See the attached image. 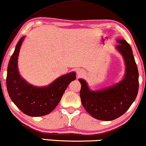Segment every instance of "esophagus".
Here are the masks:
<instances>
[{
	"label": "esophagus",
	"instance_id": "esophagus-1",
	"mask_svg": "<svg viewBox=\"0 0 146 146\" xmlns=\"http://www.w3.org/2000/svg\"><path fill=\"white\" fill-rule=\"evenodd\" d=\"M77 74H78V77L82 76V75L84 74L83 70H78V71H77Z\"/></svg>",
	"mask_w": 146,
	"mask_h": 146
}]
</instances>
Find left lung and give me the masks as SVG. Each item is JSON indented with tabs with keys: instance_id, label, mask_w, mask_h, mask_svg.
<instances>
[{
	"instance_id": "1",
	"label": "left lung",
	"mask_w": 146,
	"mask_h": 146,
	"mask_svg": "<svg viewBox=\"0 0 146 146\" xmlns=\"http://www.w3.org/2000/svg\"><path fill=\"white\" fill-rule=\"evenodd\" d=\"M117 50L125 59L126 74L118 84L99 91L89 89L87 82L78 79L81 84L80 96L84 109L93 118L112 120L125 114L133 103L139 90V72L132 48L125 40H117Z\"/></svg>"
}]
</instances>
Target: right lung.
Segmentation results:
<instances>
[{"mask_svg":"<svg viewBox=\"0 0 146 146\" xmlns=\"http://www.w3.org/2000/svg\"><path fill=\"white\" fill-rule=\"evenodd\" d=\"M23 38L17 42L9 63L6 79L7 91L11 100L25 114L44 116L55 108L68 84L76 79V73L60 76L45 87L28 84L19 76L17 70V57Z\"/></svg>","mask_w":146,"mask_h":146,"instance_id":"1","label":"right lung"}]
</instances>
